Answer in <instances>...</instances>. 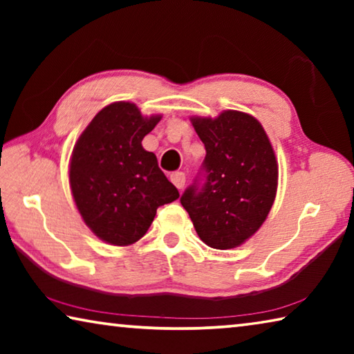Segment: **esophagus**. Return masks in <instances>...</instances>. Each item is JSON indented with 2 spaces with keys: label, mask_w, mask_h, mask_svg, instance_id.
<instances>
[{
  "label": "esophagus",
  "mask_w": 354,
  "mask_h": 354,
  "mask_svg": "<svg viewBox=\"0 0 354 354\" xmlns=\"http://www.w3.org/2000/svg\"><path fill=\"white\" fill-rule=\"evenodd\" d=\"M170 181L175 184L178 189H183L185 185V175L183 171H173L170 175Z\"/></svg>",
  "instance_id": "1"
}]
</instances>
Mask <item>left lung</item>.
Masks as SVG:
<instances>
[{
  "label": "left lung",
  "instance_id": "8db88e82",
  "mask_svg": "<svg viewBox=\"0 0 354 354\" xmlns=\"http://www.w3.org/2000/svg\"><path fill=\"white\" fill-rule=\"evenodd\" d=\"M205 143L200 179L185 189L181 205L206 245L230 250L259 230L273 206L278 160L262 124L250 113L223 111L218 117H192Z\"/></svg>",
  "mask_w": 354,
  "mask_h": 354
}]
</instances>
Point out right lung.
Segmentation results:
<instances>
[{"label": "right lung", "instance_id": "add662e5", "mask_svg": "<svg viewBox=\"0 0 354 354\" xmlns=\"http://www.w3.org/2000/svg\"><path fill=\"white\" fill-rule=\"evenodd\" d=\"M160 115L143 117L129 101L101 109L77 139L70 159V187L77 211L101 241L127 247L153 223L159 206L179 192L142 147Z\"/></svg>", "mask_w": 354, "mask_h": 354}]
</instances>
